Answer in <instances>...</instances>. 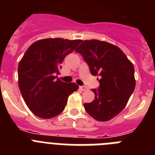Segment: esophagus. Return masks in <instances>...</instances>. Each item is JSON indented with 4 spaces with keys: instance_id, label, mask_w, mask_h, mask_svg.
I'll return each instance as SVG.
<instances>
[{
    "instance_id": "esophagus-1",
    "label": "esophagus",
    "mask_w": 155,
    "mask_h": 155,
    "mask_svg": "<svg viewBox=\"0 0 155 155\" xmlns=\"http://www.w3.org/2000/svg\"><path fill=\"white\" fill-rule=\"evenodd\" d=\"M80 90L82 91H87L88 88L87 87H85V86H80Z\"/></svg>"
}]
</instances>
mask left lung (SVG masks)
Masks as SVG:
<instances>
[{"mask_svg":"<svg viewBox=\"0 0 155 155\" xmlns=\"http://www.w3.org/2000/svg\"><path fill=\"white\" fill-rule=\"evenodd\" d=\"M89 65L91 73L99 75L95 98L84 104L86 111L98 121H107L124 110L136 87L134 66L115 45L99 40H85L75 49Z\"/></svg>","mask_w":155,"mask_h":155,"instance_id":"8db88e82","label":"left lung"}]
</instances>
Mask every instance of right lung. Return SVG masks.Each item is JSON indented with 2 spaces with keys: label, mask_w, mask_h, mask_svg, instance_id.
I'll use <instances>...</instances> for the list:
<instances>
[{
  "label": "right lung",
  "mask_w": 155,
  "mask_h": 155,
  "mask_svg": "<svg viewBox=\"0 0 155 155\" xmlns=\"http://www.w3.org/2000/svg\"><path fill=\"white\" fill-rule=\"evenodd\" d=\"M82 40L60 38L38 40L27 49L18 66V84L27 107L35 115L49 119L61 114L68 97L79 89L75 83L57 79L64 58Z\"/></svg>",
  "instance_id": "add662e5"
}]
</instances>
